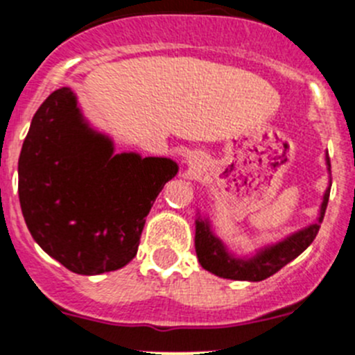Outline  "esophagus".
Listing matches in <instances>:
<instances>
[{
    "instance_id": "34e87169",
    "label": "esophagus",
    "mask_w": 355,
    "mask_h": 355,
    "mask_svg": "<svg viewBox=\"0 0 355 355\" xmlns=\"http://www.w3.org/2000/svg\"><path fill=\"white\" fill-rule=\"evenodd\" d=\"M187 164L191 168H194V170H201V168H203V159L198 154H191L187 155Z\"/></svg>"
}]
</instances>
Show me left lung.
I'll return each mask as SVG.
<instances>
[{"label":"left lung","instance_id":"obj_1","mask_svg":"<svg viewBox=\"0 0 355 355\" xmlns=\"http://www.w3.org/2000/svg\"><path fill=\"white\" fill-rule=\"evenodd\" d=\"M326 168L327 175H331V162L326 154ZM331 180L327 182V187L322 194V203L319 207V214L312 224L287 234L282 240L266 243L259 247L252 254H240L233 252L227 247L226 241L218 236L211 226L210 217L201 215L196 211V236H194V245H196V256L201 266L217 277L230 278V280H245V282H261L264 278L271 277L278 270H282L286 264L296 259L301 252H304L310 243L315 240L319 227L322 224L324 214H326L327 201H329Z\"/></svg>","mask_w":355,"mask_h":355}]
</instances>
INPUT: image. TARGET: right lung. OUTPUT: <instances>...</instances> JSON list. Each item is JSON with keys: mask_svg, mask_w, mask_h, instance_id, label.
I'll use <instances>...</instances> for the list:
<instances>
[{"mask_svg": "<svg viewBox=\"0 0 355 355\" xmlns=\"http://www.w3.org/2000/svg\"><path fill=\"white\" fill-rule=\"evenodd\" d=\"M170 157L115 152L110 135L84 117L69 87L36 110L19 157V201L33 240L78 275L124 268L145 218L177 175Z\"/></svg>", "mask_w": 355, "mask_h": 355, "instance_id": "1", "label": "right lung"}]
</instances>
